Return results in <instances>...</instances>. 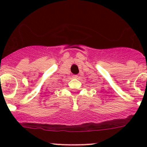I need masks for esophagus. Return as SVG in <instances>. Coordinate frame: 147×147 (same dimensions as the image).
I'll return each mask as SVG.
<instances>
[{
  "instance_id": "1",
  "label": "esophagus",
  "mask_w": 147,
  "mask_h": 147,
  "mask_svg": "<svg viewBox=\"0 0 147 147\" xmlns=\"http://www.w3.org/2000/svg\"><path fill=\"white\" fill-rule=\"evenodd\" d=\"M73 77H74V78H77L78 76H77V75H74V76H73Z\"/></svg>"
}]
</instances>
